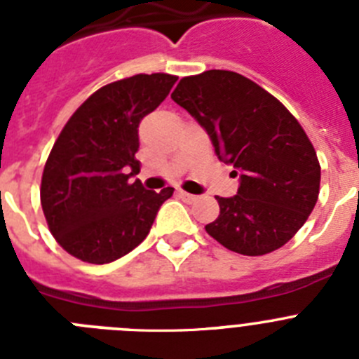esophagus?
<instances>
[{"label": "esophagus", "instance_id": "1", "mask_svg": "<svg viewBox=\"0 0 359 359\" xmlns=\"http://www.w3.org/2000/svg\"><path fill=\"white\" fill-rule=\"evenodd\" d=\"M177 196H180V198H182L185 203H194V201H198V196L189 194V192H185V190H180V192H177Z\"/></svg>", "mask_w": 359, "mask_h": 359}]
</instances>
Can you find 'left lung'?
I'll use <instances>...</instances> for the list:
<instances>
[{"instance_id":"8db88e82","label":"left lung","mask_w":359,"mask_h":359,"mask_svg":"<svg viewBox=\"0 0 359 359\" xmlns=\"http://www.w3.org/2000/svg\"><path fill=\"white\" fill-rule=\"evenodd\" d=\"M170 97L207 129L219 160L239 170L237 196L215 198L219 215L205 226L208 236L250 257L284 246L320 192L316 151L298 120L264 88L228 69L183 77Z\"/></svg>"}]
</instances>
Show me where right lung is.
Masks as SVG:
<instances>
[{
	"label": "right lung",
	"instance_id": "right-lung-1",
	"mask_svg": "<svg viewBox=\"0 0 359 359\" xmlns=\"http://www.w3.org/2000/svg\"><path fill=\"white\" fill-rule=\"evenodd\" d=\"M177 81L138 73L86 98L53 144L41 177V207L62 250L90 264H107L147 237L174 189L145 190L135 158L138 123Z\"/></svg>",
	"mask_w": 359,
	"mask_h": 359
}]
</instances>
